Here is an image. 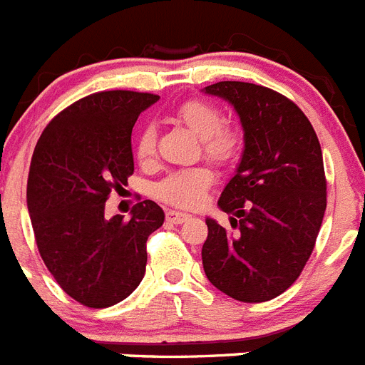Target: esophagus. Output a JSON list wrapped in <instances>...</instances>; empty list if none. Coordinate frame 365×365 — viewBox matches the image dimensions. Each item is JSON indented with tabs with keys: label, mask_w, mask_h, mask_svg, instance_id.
Instances as JSON below:
<instances>
[{
	"label": "esophagus",
	"mask_w": 365,
	"mask_h": 365,
	"mask_svg": "<svg viewBox=\"0 0 365 365\" xmlns=\"http://www.w3.org/2000/svg\"><path fill=\"white\" fill-rule=\"evenodd\" d=\"M165 218H167V222L183 223L190 218V215H187V212H180V211H167Z\"/></svg>",
	"instance_id": "1"
}]
</instances>
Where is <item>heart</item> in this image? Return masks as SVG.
Masks as SVG:
<instances>
[{"mask_svg": "<svg viewBox=\"0 0 365 365\" xmlns=\"http://www.w3.org/2000/svg\"><path fill=\"white\" fill-rule=\"evenodd\" d=\"M175 116L202 138V147L211 160L220 163L231 162L240 149V133L232 125H222L220 110L205 100H187L180 103ZM134 153L140 162H149L156 153V129L145 125L136 136ZM215 182L209 167H190L167 176L156 185V196L178 207H198L205 198L207 189Z\"/></svg>", "mask_w": 365, "mask_h": 365, "instance_id": "obj_1", "label": "heart"}]
</instances>
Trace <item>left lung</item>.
<instances>
[{"instance_id":"left-lung-1","label":"left lung","mask_w":365,"mask_h":365,"mask_svg":"<svg viewBox=\"0 0 365 365\" xmlns=\"http://www.w3.org/2000/svg\"><path fill=\"white\" fill-rule=\"evenodd\" d=\"M203 91L229 101L244 129V154L218 200L232 231L205 220L203 271L235 300H272L300 277L324 220L320 142L298 105L272 88L218 81Z\"/></svg>"}]
</instances>
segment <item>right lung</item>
<instances>
[{
  "label": "right lung",
  "instance_id": "obj_1",
  "mask_svg": "<svg viewBox=\"0 0 365 365\" xmlns=\"http://www.w3.org/2000/svg\"><path fill=\"white\" fill-rule=\"evenodd\" d=\"M156 94L103 91L68 105L45 127L32 154L27 205L38 251L65 293L103 309L125 300L147 265V238L162 207L136 203L130 218H107L110 190L134 173L130 134Z\"/></svg>",
  "mask_w": 365,
  "mask_h": 365
}]
</instances>
